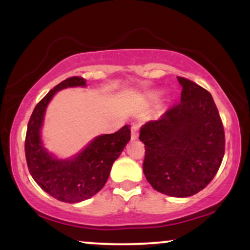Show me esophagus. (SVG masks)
Listing matches in <instances>:
<instances>
[{
	"instance_id": "1",
	"label": "esophagus",
	"mask_w": 250,
	"mask_h": 250,
	"mask_svg": "<svg viewBox=\"0 0 250 250\" xmlns=\"http://www.w3.org/2000/svg\"><path fill=\"white\" fill-rule=\"evenodd\" d=\"M139 129H140L139 122L131 123V139L133 140H136L137 137H139Z\"/></svg>"
}]
</instances>
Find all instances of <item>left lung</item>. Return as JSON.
Returning <instances> with one entry per match:
<instances>
[{"label": "left lung", "instance_id": "8db88e82", "mask_svg": "<svg viewBox=\"0 0 250 250\" xmlns=\"http://www.w3.org/2000/svg\"><path fill=\"white\" fill-rule=\"evenodd\" d=\"M179 104L140 130L145 143L143 173L155 190L188 197L205 189L225 155V130L213 97L193 81L177 76Z\"/></svg>", "mask_w": 250, "mask_h": 250}]
</instances>
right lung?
I'll use <instances>...</instances> for the list:
<instances>
[{
	"label": "right lung",
	"instance_id": "1",
	"mask_svg": "<svg viewBox=\"0 0 250 250\" xmlns=\"http://www.w3.org/2000/svg\"><path fill=\"white\" fill-rule=\"evenodd\" d=\"M74 87H87V81L77 76L64 80L37 103L28 123L24 146L28 169L35 182L50 196L68 203L88 200L101 190L113 163L130 140V125H125L116 133L94 137L70 157L61 159L48 150L42 140L48 104L57 91Z\"/></svg>",
	"mask_w": 250,
	"mask_h": 250
}]
</instances>
